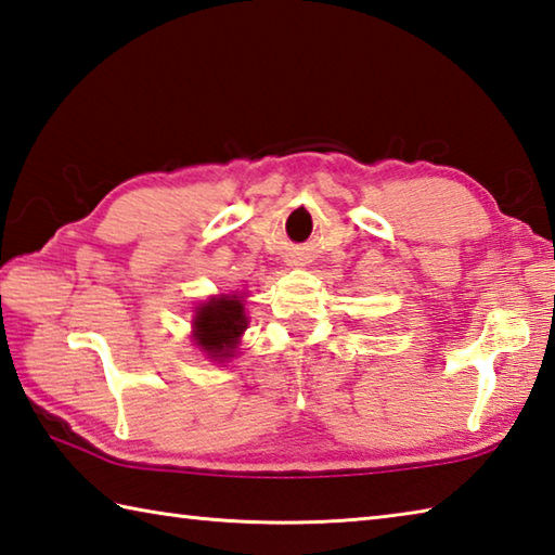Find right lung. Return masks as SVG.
<instances>
[{"instance_id":"right-lung-1","label":"right lung","mask_w":555,"mask_h":555,"mask_svg":"<svg viewBox=\"0 0 555 555\" xmlns=\"http://www.w3.org/2000/svg\"><path fill=\"white\" fill-rule=\"evenodd\" d=\"M247 327L245 308L235 296L211 298L197 310L194 318V336L197 344L211 358H228L235 349L237 336Z\"/></svg>"}]
</instances>
